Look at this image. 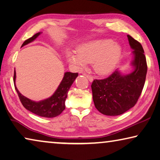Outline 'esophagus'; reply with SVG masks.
I'll return each instance as SVG.
<instances>
[{
    "label": "esophagus",
    "instance_id": "esophagus-1",
    "mask_svg": "<svg viewBox=\"0 0 160 160\" xmlns=\"http://www.w3.org/2000/svg\"><path fill=\"white\" fill-rule=\"evenodd\" d=\"M83 75H85L86 77H87V78L88 80H89V82H92V81L93 80V78L92 76L91 75H88V74H83Z\"/></svg>",
    "mask_w": 160,
    "mask_h": 160
}]
</instances>
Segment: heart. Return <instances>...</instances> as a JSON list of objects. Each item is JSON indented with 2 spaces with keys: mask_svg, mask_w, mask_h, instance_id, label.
Here are the masks:
<instances>
[{
  "mask_svg": "<svg viewBox=\"0 0 160 160\" xmlns=\"http://www.w3.org/2000/svg\"><path fill=\"white\" fill-rule=\"evenodd\" d=\"M120 48L113 41L106 39L96 40L78 48L77 54L69 52L67 59L78 69L86 63H93L94 71L98 74H106L114 69L118 61Z\"/></svg>",
  "mask_w": 160,
  "mask_h": 160,
  "instance_id": "b5f03b06",
  "label": "heart"
}]
</instances>
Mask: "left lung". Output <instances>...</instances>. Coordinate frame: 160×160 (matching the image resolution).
Instances as JSON below:
<instances>
[{
	"label": "left lung",
	"instance_id": "1",
	"mask_svg": "<svg viewBox=\"0 0 160 160\" xmlns=\"http://www.w3.org/2000/svg\"><path fill=\"white\" fill-rule=\"evenodd\" d=\"M134 59V70L122 75L116 71L103 79L93 80L91 84L96 108L106 116H118L132 108L137 103L145 85L148 65L142 46L128 35Z\"/></svg>",
	"mask_w": 160,
	"mask_h": 160
}]
</instances>
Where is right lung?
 I'll return each instance as SVG.
<instances>
[{"instance_id":"add662e5","label":"right lung","mask_w":160,"mask_h":160,"mask_svg":"<svg viewBox=\"0 0 160 160\" xmlns=\"http://www.w3.org/2000/svg\"><path fill=\"white\" fill-rule=\"evenodd\" d=\"M41 32H38L30 38L26 40L22 46L23 47L30 43L40 35ZM78 77V73L65 72L63 79L51 97L39 102L33 101L22 95L15 86V71L14 72V85L18 95L22 103V106L28 110L29 111L33 112L34 114L38 115L39 116L44 118H54L62 113V112L65 109V101L67 97V93L71 86L74 83L76 78Z\"/></svg>"}]
</instances>
